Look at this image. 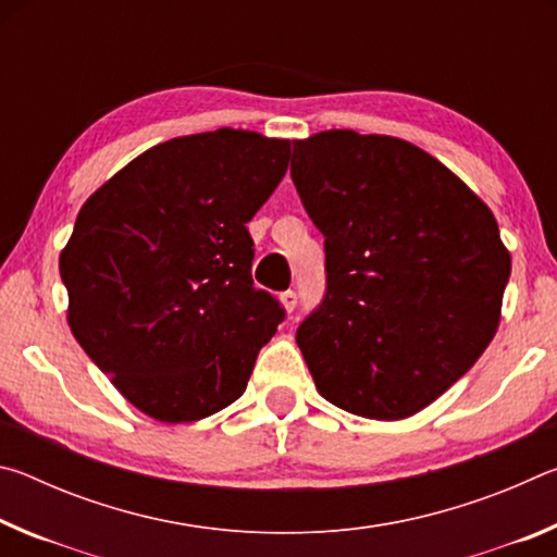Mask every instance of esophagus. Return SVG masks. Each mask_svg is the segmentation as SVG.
I'll use <instances>...</instances> for the list:
<instances>
[{"mask_svg": "<svg viewBox=\"0 0 557 557\" xmlns=\"http://www.w3.org/2000/svg\"><path fill=\"white\" fill-rule=\"evenodd\" d=\"M280 299H282V305H285V309H287L289 314L295 312V309H297V292H295V289H287V292H282Z\"/></svg>", "mask_w": 557, "mask_h": 557, "instance_id": "34e87169", "label": "esophagus"}]
</instances>
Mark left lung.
<instances>
[{
  "mask_svg": "<svg viewBox=\"0 0 557 557\" xmlns=\"http://www.w3.org/2000/svg\"><path fill=\"white\" fill-rule=\"evenodd\" d=\"M289 172L324 235V297L297 329L317 388L346 412L408 418L496 334L511 256L494 213L395 137L319 132Z\"/></svg>",
  "mask_w": 557,
  "mask_h": 557,
  "instance_id": "8db88e82",
  "label": "left lung"
}]
</instances>
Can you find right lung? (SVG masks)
Here are the masks:
<instances>
[{
  "instance_id": "right-lung-1",
  "label": "right lung",
  "mask_w": 557,
  "mask_h": 557,
  "mask_svg": "<svg viewBox=\"0 0 557 557\" xmlns=\"http://www.w3.org/2000/svg\"><path fill=\"white\" fill-rule=\"evenodd\" d=\"M287 162V139L201 132L147 149L83 203L59 260L71 332L149 418L194 422L238 400L285 319L252 285L245 223Z\"/></svg>"
}]
</instances>
